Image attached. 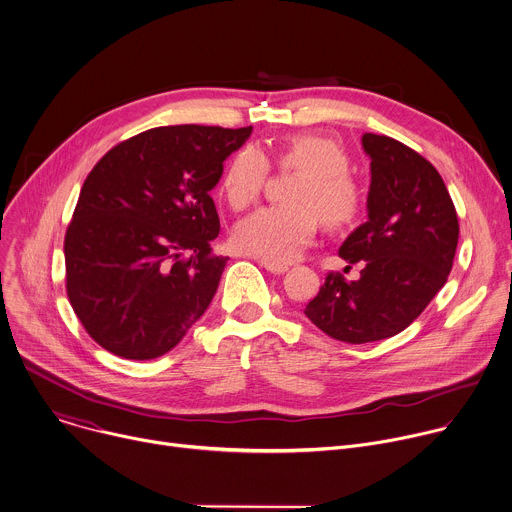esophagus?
I'll use <instances>...</instances> for the list:
<instances>
[{
    "label": "esophagus",
    "instance_id": "esophagus-1",
    "mask_svg": "<svg viewBox=\"0 0 512 512\" xmlns=\"http://www.w3.org/2000/svg\"><path fill=\"white\" fill-rule=\"evenodd\" d=\"M261 265H263L267 271L275 273V275H281V273H285V271H287V265H285V263H275V261L261 259Z\"/></svg>",
    "mask_w": 512,
    "mask_h": 512
}]
</instances>
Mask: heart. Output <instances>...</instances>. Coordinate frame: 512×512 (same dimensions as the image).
I'll use <instances>...</instances> for the list:
<instances>
[{"label":"heart","mask_w":512,"mask_h":512,"mask_svg":"<svg viewBox=\"0 0 512 512\" xmlns=\"http://www.w3.org/2000/svg\"><path fill=\"white\" fill-rule=\"evenodd\" d=\"M281 170H297L285 199L291 205L263 207L233 229V245L247 255L287 263L313 239L319 219L325 227L348 225L360 209V191L350 177V158L335 140L293 134L277 150ZM269 160L253 144L239 148L225 168L221 191L231 209L253 205L267 181Z\"/></svg>","instance_id":"b5f03b06"}]
</instances>
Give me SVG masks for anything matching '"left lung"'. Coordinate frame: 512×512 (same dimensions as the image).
Segmentation results:
<instances>
[{"label":"left lung","mask_w":512,"mask_h":512,"mask_svg":"<svg viewBox=\"0 0 512 512\" xmlns=\"http://www.w3.org/2000/svg\"><path fill=\"white\" fill-rule=\"evenodd\" d=\"M372 158L368 221L339 247L362 263L358 281L327 273L305 315L346 344L404 331L444 287L458 245V217L438 170L410 146L366 132Z\"/></svg>","instance_id":"left-lung-1"}]
</instances>
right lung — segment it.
Segmentation results:
<instances>
[{"label": "right lung", "mask_w": 512, "mask_h": 512, "mask_svg": "<svg viewBox=\"0 0 512 512\" xmlns=\"http://www.w3.org/2000/svg\"><path fill=\"white\" fill-rule=\"evenodd\" d=\"M247 128L158 126L90 170L64 239L66 291L98 346L126 360L173 350L207 311L229 257L211 199Z\"/></svg>", "instance_id": "1"}]
</instances>
